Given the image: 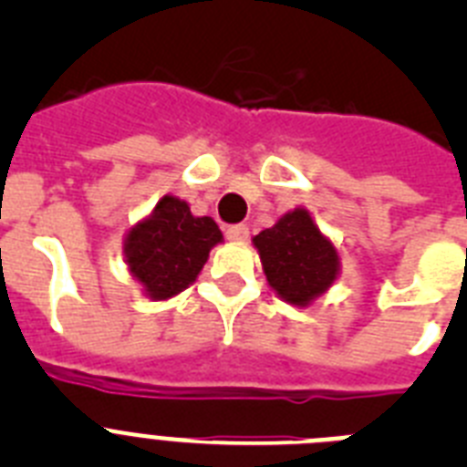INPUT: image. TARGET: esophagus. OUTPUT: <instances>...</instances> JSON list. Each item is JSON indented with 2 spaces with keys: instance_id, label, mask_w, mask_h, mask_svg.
Listing matches in <instances>:
<instances>
[{
  "instance_id": "1",
  "label": "esophagus",
  "mask_w": 467,
  "mask_h": 467,
  "mask_svg": "<svg viewBox=\"0 0 467 467\" xmlns=\"http://www.w3.org/2000/svg\"><path fill=\"white\" fill-rule=\"evenodd\" d=\"M247 234H250V231H247L245 224H234L226 229V238H229V241H236V243L247 241Z\"/></svg>"
}]
</instances>
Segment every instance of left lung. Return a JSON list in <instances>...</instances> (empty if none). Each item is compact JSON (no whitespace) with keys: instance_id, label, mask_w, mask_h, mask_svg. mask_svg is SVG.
Masks as SVG:
<instances>
[{"instance_id":"8db88e82","label":"left lung","mask_w":467,"mask_h":467,"mask_svg":"<svg viewBox=\"0 0 467 467\" xmlns=\"http://www.w3.org/2000/svg\"><path fill=\"white\" fill-rule=\"evenodd\" d=\"M271 290L296 308L311 306L337 283L341 257L306 208L285 213L253 238Z\"/></svg>"}]
</instances>
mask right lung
<instances>
[{
    "label": "right lung",
    "mask_w": 467,
    "mask_h": 467,
    "mask_svg": "<svg viewBox=\"0 0 467 467\" xmlns=\"http://www.w3.org/2000/svg\"><path fill=\"white\" fill-rule=\"evenodd\" d=\"M222 241L213 217H196L187 201L166 193L147 217L126 231L123 257L144 296L166 301L187 290L208 262L210 250Z\"/></svg>",
    "instance_id": "add662e5"
}]
</instances>
